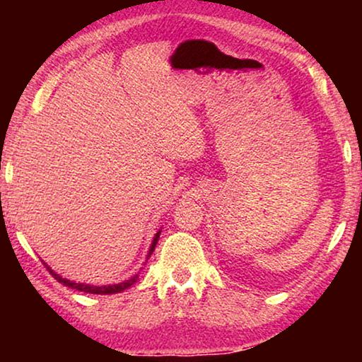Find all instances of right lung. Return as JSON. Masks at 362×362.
<instances>
[{"mask_svg":"<svg viewBox=\"0 0 362 362\" xmlns=\"http://www.w3.org/2000/svg\"><path fill=\"white\" fill-rule=\"evenodd\" d=\"M158 237H160V232L155 235V239H153V244H151V249H150V254H153V250H155V245L158 242ZM47 267V265H46ZM47 270L51 272V275L56 279L59 284L69 286V288H74V290H78V291H86V293H95V295H108V293H120V291L127 290L128 286H132L133 284L136 281V275L133 276V279L123 281V284H117V285H108V286H92V285H83V284H76V281H71L67 279H62V276H59L56 272H52L51 269L47 267Z\"/></svg>","mask_w":362,"mask_h":362,"instance_id":"1","label":"right lung"}]
</instances>
